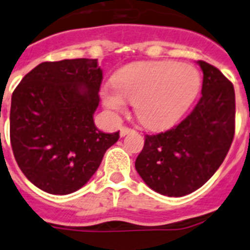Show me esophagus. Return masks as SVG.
Instances as JSON below:
<instances>
[{
	"label": "esophagus",
	"instance_id": "esophagus-1",
	"mask_svg": "<svg viewBox=\"0 0 250 250\" xmlns=\"http://www.w3.org/2000/svg\"><path fill=\"white\" fill-rule=\"evenodd\" d=\"M131 132H133V129L132 128H128V127H121V131H119V133H121L122 137H125V135H128V133H131Z\"/></svg>",
	"mask_w": 250,
	"mask_h": 250
}]
</instances>
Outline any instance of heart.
I'll use <instances>...</instances> for the list:
<instances>
[{"instance_id": "b5f03b06", "label": "heart", "mask_w": 250, "mask_h": 250, "mask_svg": "<svg viewBox=\"0 0 250 250\" xmlns=\"http://www.w3.org/2000/svg\"><path fill=\"white\" fill-rule=\"evenodd\" d=\"M101 88L105 107L122 113L133 103L136 117L150 129L171 127L188 110L200 87L198 70L174 62H132L115 72Z\"/></svg>"}]
</instances>
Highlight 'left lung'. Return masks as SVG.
<instances>
[{"instance_id":"8db88e82","label":"left lung","mask_w":250,"mask_h":250,"mask_svg":"<svg viewBox=\"0 0 250 250\" xmlns=\"http://www.w3.org/2000/svg\"><path fill=\"white\" fill-rule=\"evenodd\" d=\"M203 70L202 97L173 128L146 135L135 162L137 173L154 191L185 196L202 188L226 158L235 133L232 83L208 62Z\"/></svg>"}]
</instances>
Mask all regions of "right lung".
<instances>
[{
	"instance_id": "1",
	"label": "right lung",
	"mask_w": 250,
	"mask_h": 250,
	"mask_svg": "<svg viewBox=\"0 0 250 250\" xmlns=\"http://www.w3.org/2000/svg\"><path fill=\"white\" fill-rule=\"evenodd\" d=\"M103 70L97 59L41 62L11 97L10 141L25 177L55 195L77 191L97 171L119 131L97 128Z\"/></svg>"
}]
</instances>
